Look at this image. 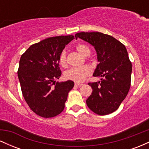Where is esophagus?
<instances>
[{"label":"esophagus","mask_w":149,"mask_h":149,"mask_svg":"<svg viewBox=\"0 0 149 149\" xmlns=\"http://www.w3.org/2000/svg\"><path fill=\"white\" fill-rule=\"evenodd\" d=\"M75 85L77 87H80L81 85H83V84H81V83H75Z\"/></svg>","instance_id":"34e87169"}]
</instances>
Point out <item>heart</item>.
I'll return each mask as SVG.
<instances>
[{"label": "heart", "instance_id": "heart-1", "mask_svg": "<svg viewBox=\"0 0 149 149\" xmlns=\"http://www.w3.org/2000/svg\"><path fill=\"white\" fill-rule=\"evenodd\" d=\"M77 50L80 54L84 57H88L90 54V49L87 45L83 44H79L76 47ZM59 63L62 66H66L67 65V59H66V52L63 50L59 56ZM91 69L88 66H85L83 67L72 68L65 73V78L76 83H81L84 81L87 76L90 75Z\"/></svg>", "mask_w": 149, "mask_h": 149}]
</instances>
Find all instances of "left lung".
Here are the masks:
<instances>
[{"instance_id":"1","label":"left lung","mask_w":149,"mask_h":149,"mask_svg":"<svg viewBox=\"0 0 149 149\" xmlns=\"http://www.w3.org/2000/svg\"><path fill=\"white\" fill-rule=\"evenodd\" d=\"M75 37L95 47L99 64L93 76L102 77L100 81L88 83L93 91L87 99V105L98 115L111 113L118 109L130 88L132 63L127 49L115 38L100 32H80Z\"/></svg>"}]
</instances>
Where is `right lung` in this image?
<instances>
[{
    "label": "right lung",
    "mask_w": 149,
    "mask_h": 149,
    "mask_svg": "<svg viewBox=\"0 0 149 149\" xmlns=\"http://www.w3.org/2000/svg\"><path fill=\"white\" fill-rule=\"evenodd\" d=\"M73 36L51 37L31 45L21 56L18 78L24 98L37 115L52 118L64 110L72 80L57 82L60 78L59 56Z\"/></svg>",
    "instance_id": "obj_1"
}]
</instances>
